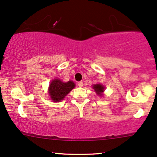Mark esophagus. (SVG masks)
Segmentation results:
<instances>
[{
	"label": "esophagus",
	"instance_id": "obj_1",
	"mask_svg": "<svg viewBox=\"0 0 157 157\" xmlns=\"http://www.w3.org/2000/svg\"><path fill=\"white\" fill-rule=\"evenodd\" d=\"M77 85H78L79 87L81 88V87H82V86H83V82H82V81H80V82H78V84H77Z\"/></svg>",
	"mask_w": 157,
	"mask_h": 157
}]
</instances>
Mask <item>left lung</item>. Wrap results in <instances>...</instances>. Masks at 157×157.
Listing matches in <instances>:
<instances>
[{
	"instance_id": "1",
	"label": "left lung",
	"mask_w": 157,
	"mask_h": 157,
	"mask_svg": "<svg viewBox=\"0 0 157 157\" xmlns=\"http://www.w3.org/2000/svg\"><path fill=\"white\" fill-rule=\"evenodd\" d=\"M93 89H94V91L96 92L99 96H102V93L104 92L105 87L101 84H96L92 86Z\"/></svg>"
}]
</instances>
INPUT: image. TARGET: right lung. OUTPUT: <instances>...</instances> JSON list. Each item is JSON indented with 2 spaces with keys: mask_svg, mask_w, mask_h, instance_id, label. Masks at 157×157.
I'll use <instances>...</instances> for the list:
<instances>
[{
  "mask_svg": "<svg viewBox=\"0 0 157 157\" xmlns=\"http://www.w3.org/2000/svg\"><path fill=\"white\" fill-rule=\"evenodd\" d=\"M75 87L73 81L63 82L59 79H55L51 82L48 87V94L53 102H60L70 91Z\"/></svg>",
  "mask_w": 157,
  "mask_h": 157,
  "instance_id": "obj_1",
  "label": "right lung"
}]
</instances>
